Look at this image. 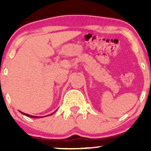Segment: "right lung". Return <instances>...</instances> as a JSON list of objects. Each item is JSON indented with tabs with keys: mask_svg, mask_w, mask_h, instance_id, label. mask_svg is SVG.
<instances>
[{
	"mask_svg": "<svg viewBox=\"0 0 151 151\" xmlns=\"http://www.w3.org/2000/svg\"><path fill=\"white\" fill-rule=\"evenodd\" d=\"M20 113H21V114H23V115H25V116H27V117H31V118H42V117H43V116H37L29 115V114H25V113H23V112H22V111H20ZM55 112H53V113L49 114V115H47V116H51V115H52V114H53L54 113H55Z\"/></svg>",
	"mask_w": 151,
	"mask_h": 151,
	"instance_id": "right-lung-1",
	"label": "right lung"
}]
</instances>
